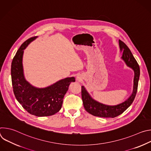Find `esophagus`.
<instances>
[{
	"mask_svg": "<svg viewBox=\"0 0 151 151\" xmlns=\"http://www.w3.org/2000/svg\"><path fill=\"white\" fill-rule=\"evenodd\" d=\"M77 79H78V81H81V78L80 76H77Z\"/></svg>",
	"mask_w": 151,
	"mask_h": 151,
	"instance_id": "obj_1",
	"label": "esophagus"
}]
</instances>
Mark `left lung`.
<instances>
[{
  "mask_svg": "<svg viewBox=\"0 0 151 151\" xmlns=\"http://www.w3.org/2000/svg\"><path fill=\"white\" fill-rule=\"evenodd\" d=\"M119 45L121 51L123 52L121 58L125 61L127 66L132 68L134 72L133 91L130 97L122 103L115 106H109L100 103L93 99L83 86H82L81 95L84 108L86 111L95 116L103 118H115L118 116L132 104L136 97L140 76V68L130 50L125 43L119 40Z\"/></svg>",
  "mask_w": 151,
  "mask_h": 151,
  "instance_id": "8db88e82",
  "label": "left lung"
}]
</instances>
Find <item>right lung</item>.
<instances>
[{
    "label": "right lung",
    "mask_w": 151,
    "mask_h": 151,
    "mask_svg": "<svg viewBox=\"0 0 151 151\" xmlns=\"http://www.w3.org/2000/svg\"><path fill=\"white\" fill-rule=\"evenodd\" d=\"M37 36L32 37L21 45L11 64L13 91L17 101L29 114L36 116L53 115L61 108L63 100L74 77L61 79L45 88H36L24 78L23 68L24 50Z\"/></svg>",
    "instance_id": "add662e5"
}]
</instances>
